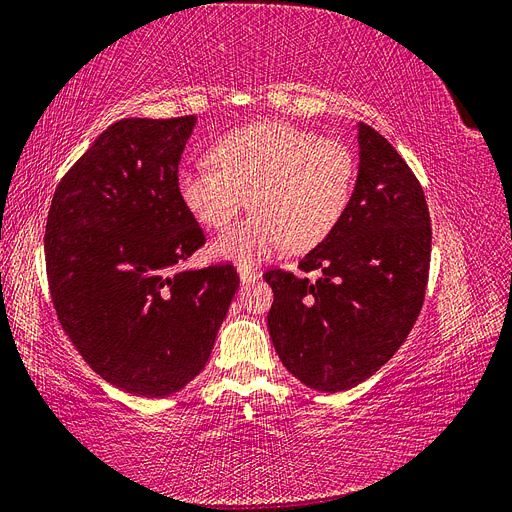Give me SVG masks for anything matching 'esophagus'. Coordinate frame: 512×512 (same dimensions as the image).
<instances>
[{
    "mask_svg": "<svg viewBox=\"0 0 512 512\" xmlns=\"http://www.w3.org/2000/svg\"><path fill=\"white\" fill-rule=\"evenodd\" d=\"M238 274H240L242 285H244V282H255V280L259 278V272H257V270L246 268V266H238Z\"/></svg>",
    "mask_w": 512,
    "mask_h": 512,
    "instance_id": "obj_1",
    "label": "esophagus"
}]
</instances>
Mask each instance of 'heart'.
I'll return each instance as SVG.
<instances>
[{
    "label": "heart",
    "mask_w": 512,
    "mask_h": 512,
    "mask_svg": "<svg viewBox=\"0 0 512 512\" xmlns=\"http://www.w3.org/2000/svg\"><path fill=\"white\" fill-rule=\"evenodd\" d=\"M208 164L181 168L177 192L198 223L225 230L246 206L253 213L213 242L240 266L287 244L306 251L325 240L352 196L356 160L339 139L280 122L238 128L208 149Z\"/></svg>",
    "instance_id": "heart-1"
}]
</instances>
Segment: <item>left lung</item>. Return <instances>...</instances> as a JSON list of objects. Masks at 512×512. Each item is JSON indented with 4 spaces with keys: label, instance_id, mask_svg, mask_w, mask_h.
I'll use <instances>...</instances> for the list:
<instances>
[{
    "label": "left lung",
    "instance_id": "8db88e82",
    "mask_svg": "<svg viewBox=\"0 0 512 512\" xmlns=\"http://www.w3.org/2000/svg\"><path fill=\"white\" fill-rule=\"evenodd\" d=\"M358 177L342 219L299 261L263 274L272 344L301 384L342 392L403 346L424 304L432 227L424 189L377 130L358 124Z\"/></svg>",
    "mask_w": 512,
    "mask_h": 512
}]
</instances>
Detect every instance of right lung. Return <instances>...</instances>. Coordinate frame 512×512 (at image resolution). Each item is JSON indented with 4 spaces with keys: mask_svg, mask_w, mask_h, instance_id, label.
I'll return each mask as SVG.
<instances>
[{
    "mask_svg": "<svg viewBox=\"0 0 512 512\" xmlns=\"http://www.w3.org/2000/svg\"><path fill=\"white\" fill-rule=\"evenodd\" d=\"M196 116L111 124L56 187L44 236L52 304L84 361L145 399L204 369L240 285L232 263L179 266L204 244L177 173Z\"/></svg>",
    "mask_w": 512,
    "mask_h": 512,
    "instance_id": "obj_1",
    "label": "right lung"
}]
</instances>
